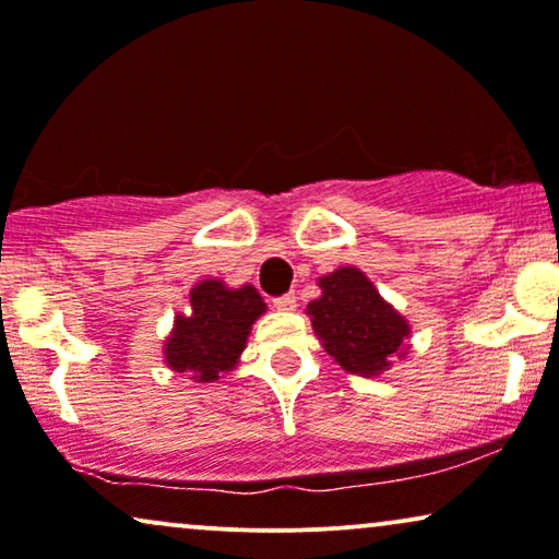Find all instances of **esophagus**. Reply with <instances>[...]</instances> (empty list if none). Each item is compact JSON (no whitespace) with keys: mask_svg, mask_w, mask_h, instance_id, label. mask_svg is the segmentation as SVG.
Returning <instances> with one entry per match:
<instances>
[{"mask_svg":"<svg viewBox=\"0 0 559 559\" xmlns=\"http://www.w3.org/2000/svg\"><path fill=\"white\" fill-rule=\"evenodd\" d=\"M273 307L278 309V312H294V309H296V296L294 294L278 296V299H273Z\"/></svg>","mask_w":559,"mask_h":559,"instance_id":"obj_1","label":"esophagus"}]
</instances>
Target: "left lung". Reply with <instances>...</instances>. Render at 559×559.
<instances>
[{
	"mask_svg": "<svg viewBox=\"0 0 559 559\" xmlns=\"http://www.w3.org/2000/svg\"><path fill=\"white\" fill-rule=\"evenodd\" d=\"M320 299L307 304L312 328L328 356L358 377H379L397 356H405L409 324L381 299L366 273L337 267L317 281Z\"/></svg>",
	"mask_w": 559,
	"mask_h": 559,
	"instance_id": "left-lung-1",
	"label": "left lung"
}]
</instances>
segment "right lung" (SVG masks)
Segmentation results:
<instances>
[{
	"label": "right lung",
	"instance_id": "right-lung-1",
	"mask_svg": "<svg viewBox=\"0 0 559 559\" xmlns=\"http://www.w3.org/2000/svg\"><path fill=\"white\" fill-rule=\"evenodd\" d=\"M263 312V296L252 286L229 288L216 278L201 281L190 292V314L175 317L165 341V364L201 384L216 381L235 369L247 335Z\"/></svg>",
	"mask_w": 559,
	"mask_h": 559
}]
</instances>
